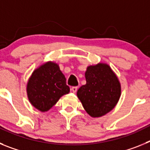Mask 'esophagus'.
Instances as JSON below:
<instances>
[{"instance_id": "1", "label": "esophagus", "mask_w": 150, "mask_h": 150, "mask_svg": "<svg viewBox=\"0 0 150 150\" xmlns=\"http://www.w3.org/2000/svg\"><path fill=\"white\" fill-rule=\"evenodd\" d=\"M77 89H78V87L77 86H73V87H71V90L73 91V92H74V93L76 92Z\"/></svg>"}]
</instances>
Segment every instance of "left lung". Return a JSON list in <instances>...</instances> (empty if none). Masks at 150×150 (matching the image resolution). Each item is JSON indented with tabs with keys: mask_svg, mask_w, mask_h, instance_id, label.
<instances>
[{
	"mask_svg": "<svg viewBox=\"0 0 150 150\" xmlns=\"http://www.w3.org/2000/svg\"><path fill=\"white\" fill-rule=\"evenodd\" d=\"M86 83L77 91L85 110L92 117H100L112 110L121 95L117 76L109 65L99 63L88 66L85 74Z\"/></svg>",
	"mask_w": 150,
	"mask_h": 150,
	"instance_id": "8db88e82",
	"label": "left lung"
}]
</instances>
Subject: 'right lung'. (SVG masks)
Listing matches in <instances>:
<instances>
[{
	"label": "right lung",
	"instance_id": "obj_1",
	"mask_svg": "<svg viewBox=\"0 0 150 150\" xmlns=\"http://www.w3.org/2000/svg\"><path fill=\"white\" fill-rule=\"evenodd\" d=\"M66 78L53 62H47L36 69L29 79L27 93L30 104L42 112L53 107L62 95L69 93Z\"/></svg>",
	"mask_w": 150,
	"mask_h": 150
}]
</instances>
